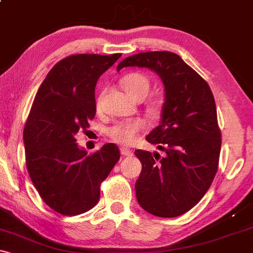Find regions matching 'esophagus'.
Masks as SVG:
<instances>
[{
  "label": "esophagus",
  "mask_w": 253,
  "mask_h": 253,
  "mask_svg": "<svg viewBox=\"0 0 253 253\" xmlns=\"http://www.w3.org/2000/svg\"><path fill=\"white\" fill-rule=\"evenodd\" d=\"M120 153H121V156L127 157V156L132 155V151L128 150V149H125V147H121V149H120Z\"/></svg>",
  "instance_id": "esophagus-1"
}]
</instances>
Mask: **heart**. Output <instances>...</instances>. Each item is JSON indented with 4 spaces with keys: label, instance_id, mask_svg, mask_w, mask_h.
Wrapping results in <instances>:
<instances>
[{
    "label": "heart",
    "instance_id": "b5f03b06",
    "mask_svg": "<svg viewBox=\"0 0 253 253\" xmlns=\"http://www.w3.org/2000/svg\"><path fill=\"white\" fill-rule=\"evenodd\" d=\"M121 85L125 91L135 100L144 98L150 89V80L140 72H130L121 78ZM97 106L100 104V98L97 100ZM143 121L139 119L120 121L110 128L107 129V134L113 141L118 144L128 145L136 138L138 133L143 128Z\"/></svg>",
    "mask_w": 253,
    "mask_h": 253
}]
</instances>
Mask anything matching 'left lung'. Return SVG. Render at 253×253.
<instances>
[{"instance_id":"left-lung-1","label":"left lung","mask_w":253,"mask_h":253,"mask_svg":"<svg viewBox=\"0 0 253 253\" xmlns=\"http://www.w3.org/2000/svg\"><path fill=\"white\" fill-rule=\"evenodd\" d=\"M128 66L150 69L164 85L161 121L146 140L165 156L134 152L141 163L136 200L156 216H179L199 203L216 173L221 134L215 101L207 82L172 52L134 54L119 63L117 70Z\"/></svg>"}]
</instances>
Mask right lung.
<instances>
[{
	"instance_id": "obj_1",
	"label": "right lung",
	"mask_w": 253,
	"mask_h": 253,
	"mask_svg": "<svg viewBox=\"0 0 253 253\" xmlns=\"http://www.w3.org/2000/svg\"><path fill=\"white\" fill-rule=\"evenodd\" d=\"M120 53L75 54L64 58L38 89L24 129L26 165L43 202L63 215L91 210L100 185L120 158L115 144L92 155L75 135L96 114L95 86Z\"/></svg>"
}]
</instances>
